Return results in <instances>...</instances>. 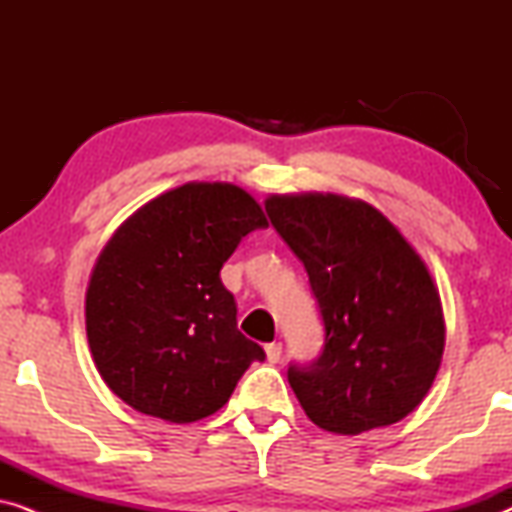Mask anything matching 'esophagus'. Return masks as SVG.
I'll return each instance as SVG.
<instances>
[{
  "label": "esophagus",
  "instance_id": "esophagus-1",
  "mask_svg": "<svg viewBox=\"0 0 512 512\" xmlns=\"http://www.w3.org/2000/svg\"><path fill=\"white\" fill-rule=\"evenodd\" d=\"M265 356H268L270 363H277L282 359V342H270V345H265Z\"/></svg>",
  "mask_w": 512,
  "mask_h": 512
}]
</instances>
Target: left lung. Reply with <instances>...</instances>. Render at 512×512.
<instances>
[{"mask_svg":"<svg viewBox=\"0 0 512 512\" xmlns=\"http://www.w3.org/2000/svg\"><path fill=\"white\" fill-rule=\"evenodd\" d=\"M270 223L303 261L324 319V352L289 366L319 429L356 436L401 422L429 394L445 349L431 272L382 212L333 193L270 195Z\"/></svg>","mask_w":512,"mask_h":512,"instance_id":"obj_1","label":"left lung"}]
</instances>
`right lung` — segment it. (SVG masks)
I'll return each mask as SVG.
<instances>
[{
	"label": "right lung",
	"mask_w": 512,
	"mask_h": 512,
	"mask_svg": "<svg viewBox=\"0 0 512 512\" xmlns=\"http://www.w3.org/2000/svg\"><path fill=\"white\" fill-rule=\"evenodd\" d=\"M268 228L233 184L191 181L139 207L111 235L86 291L90 354L114 394L144 415L198 422L228 403L265 352L237 331L221 268Z\"/></svg>",
	"instance_id": "add662e5"
}]
</instances>
